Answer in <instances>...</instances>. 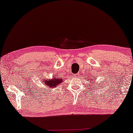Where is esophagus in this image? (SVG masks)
<instances>
[{
    "label": "esophagus",
    "mask_w": 133,
    "mask_h": 133,
    "mask_svg": "<svg viewBox=\"0 0 133 133\" xmlns=\"http://www.w3.org/2000/svg\"><path fill=\"white\" fill-rule=\"evenodd\" d=\"M79 74H78V73L75 74H74V77H79Z\"/></svg>",
    "instance_id": "esophagus-1"
}]
</instances>
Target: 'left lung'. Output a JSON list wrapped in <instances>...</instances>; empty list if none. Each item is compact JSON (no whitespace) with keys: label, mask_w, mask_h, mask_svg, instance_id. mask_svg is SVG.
Returning <instances> with one entry per match:
<instances>
[{"label":"left lung","mask_w":133,"mask_h":133,"mask_svg":"<svg viewBox=\"0 0 133 133\" xmlns=\"http://www.w3.org/2000/svg\"><path fill=\"white\" fill-rule=\"evenodd\" d=\"M89 78H90V79H88L89 80V81H88V82H90V83H91V84H92V83H92V82H93L94 81H94H95V77H92V78H93V79H90V77H89ZM87 80H88V79H87ZM91 86H92V85H91ZM92 87H93V86H92ZM96 91V90H95Z\"/></svg>","instance_id":"obj_1"}]
</instances>
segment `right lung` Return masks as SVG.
<instances>
[{"instance_id":"add662e5","label":"right lung","mask_w":133,"mask_h":133,"mask_svg":"<svg viewBox=\"0 0 133 133\" xmlns=\"http://www.w3.org/2000/svg\"><path fill=\"white\" fill-rule=\"evenodd\" d=\"M62 81V80L61 79H58L57 77H55L54 76L52 77V79H48L43 81V82H45L44 84L46 85L48 87H52V88H54V87H57L59 84H61Z\"/></svg>"}]
</instances>
